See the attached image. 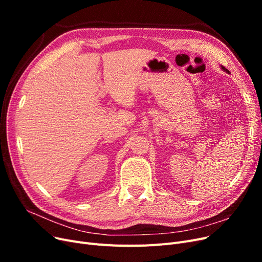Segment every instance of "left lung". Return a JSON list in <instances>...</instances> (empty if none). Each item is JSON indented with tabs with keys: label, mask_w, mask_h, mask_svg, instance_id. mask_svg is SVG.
I'll return each instance as SVG.
<instances>
[{
	"label": "left lung",
	"mask_w": 262,
	"mask_h": 262,
	"mask_svg": "<svg viewBox=\"0 0 262 262\" xmlns=\"http://www.w3.org/2000/svg\"><path fill=\"white\" fill-rule=\"evenodd\" d=\"M222 68H223V69H224V70H225V68H224V67H222Z\"/></svg>",
	"instance_id": "8db88e82"
}]
</instances>
